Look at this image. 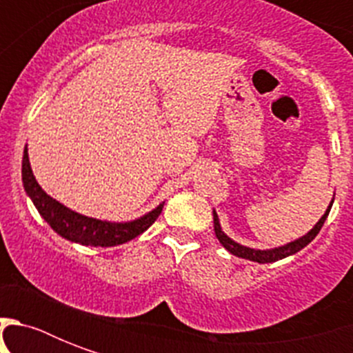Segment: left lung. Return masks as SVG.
Wrapping results in <instances>:
<instances>
[{"label":"left lung","instance_id":"8db88e82","mask_svg":"<svg viewBox=\"0 0 353 353\" xmlns=\"http://www.w3.org/2000/svg\"><path fill=\"white\" fill-rule=\"evenodd\" d=\"M332 203H334V201H332ZM330 209H332V205H330L328 210L324 212L323 218L315 223V227H313L312 231L307 232V234H304L302 238H299V240L295 241H290V243H285V245L274 247V249H263V251H260V249H251V247L236 243L234 240H231L225 232L221 231L220 220H218L216 210L212 212V214H214V232H216V238L220 240L221 245L225 247L227 251L231 252V254H234V256L245 258V260H252V262H258V263H271V262H276V260H282V258L285 256H291V254H295V252H299L301 249H304V247H306L307 243H310V241L319 234V231L323 229L324 220H326L330 214Z\"/></svg>","mask_w":353,"mask_h":353}]
</instances>
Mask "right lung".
Masks as SVG:
<instances>
[{
  "label": "right lung",
  "instance_id": "add662e5",
  "mask_svg": "<svg viewBox=\"0 0 353 353\" xmlns=\"http://www.w3.org/2000/svg\"><path fill=\"white\" fill-rule=\"evenodd\" d=\"M21 179H23L25 192L32 199V203L38 209L41 218L52 227V231L58 232L65 240L82 243V245L113 247L126 243V241L133 240L135 236L143 234L159 218L161 210H163V203H161L154 210H150L148 214L141 216L133 221H124V223L102 221L79 214V212L68 209L65 205L52 199L49 194L41 190L34 174H32V168H30L27 146L23 150Z\"/></svg>",
  "mask_w": 353,
  "mask_h": 353
}]
</instances>
